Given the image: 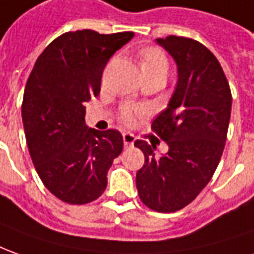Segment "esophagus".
<instances>
[{
	"label": "esophagus",
	"mask_w": 254,
	"mask_h": 254,
	"mask_svg": "<svg viewBox=\"0 0 254 254\" xmlns=\"http://www.w3.org/2000/svg\"><path fill=\"white\" fill-rule=\"evenodd\" d=\"M123 142L126 148H130V146H132L134 142H135V138H134V135L130 134V132H126V134H123Z\"/></svg>",
	"instance_id": "34e87169"
}]
</instances>
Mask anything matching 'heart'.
<instances>
[{
    "instance_id": "b5f03b06",
    "label": "heart",
    "mask_w": 254,
    "mask_h": 254,
    "mask_svg": "<svg viewBox=\"0 0 254 254\" xmlns=\"http://www.w3.org/2000/svg\"><path fill=\"white\" fill-rule=\"evenodd\" d=\"M141 67L144 70H166L167 61L159 50L148 48L141 52ZM144 115L142 109L135 106H124L120 112V119L126 124H135L139 117Z\"/></svg>"
}]
</instances>
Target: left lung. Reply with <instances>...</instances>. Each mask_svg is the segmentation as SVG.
Listing matches in <instances>:
<instances>
[{
	"label": "left lung",
	"mask_w": 254,
	"mask_h": 254,
	"mask_svg": "<svg viewBox=\"0 0 254 254\" xmlns=\"http://www.w3.org/2000/svg\"><path fill=\"white\" fill-rule=\"evenodd\" d=\"M177 64V81L167 108L152 128L169 145L156 156L155 146L138 139L145 163L137 171L138 195L149 209L170 213L190 204L209 184L223 155L232 97L217 58L185 37L156 38Z\"/></svg>",
	"instance_id": "obj_1"
}]
</instances>
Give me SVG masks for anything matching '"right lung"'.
Returning a JSON list of instances; mask_svg holds the SVG:
<instances>
[{
    "label": "right lung",
    "instance_id": "obj_1",
    "mask_svg": "<svg viewBox=\"0 0 254 254\" xmlns=\"http://www.w3.org/2000/svg\"><path fill=\"white\" fill-rule=\"evenodd\" d=\"M132 37L131 31L64 33L44 50L27 80L22 120L31 160L47 190L66 203L101 196L123 150L119 131L85 124L84 104L99 94L105 66Z\"/></svg>",
    "mask_w": 254,
    "mask_h": 254
}]
</instances>
